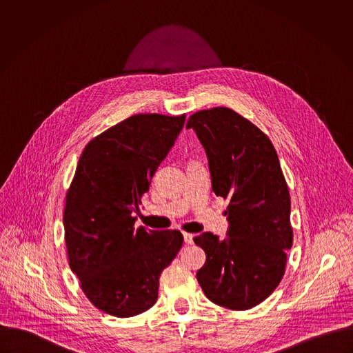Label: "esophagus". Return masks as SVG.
Returning <instances> with one entry per match:
<instances>
[{
    "label": "esophagus",
    "mask_w": 353,
    "mask_h": 353,
    "mask_svg": "<svg viewBox=\"0 0 353 353\" xmlns=\"http://www.w3.org/2000/svg\"><path fill=\"white\" fill-rule=\"evenodd\" d=\"M183 238H185V243H186V245H192V243H193V235H192V234L183 232Z\"/></svg>",
    "instance_id": "esophagus-1"
}]
</instances>
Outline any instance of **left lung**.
<instances>
[{"mask_svg": "<svg viewBox=\"0 0 353 353\" xmlns=\"http://www.w3.org/2000/svg\"><path fill=\"white\" fill-rule=\"evenodd\" d=\"M209 160L212 190L228 200V238L212 232L194 238L206 254L197 280L210 302L249 310L280 284L292 248L291 197L269 137L228 107L190 115Z\"/></svg>", "mask_w": 353, "mask_h": 353, "instance_id": "obj_1", "label": "left lung"}]
</instances>
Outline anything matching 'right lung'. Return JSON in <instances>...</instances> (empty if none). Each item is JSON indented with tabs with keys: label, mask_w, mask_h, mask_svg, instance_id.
<instances>
[{
	"label": "right lung",
	"mask_w": 353,
	"mask_h": 353,
	"mask_svg": "<svg viewBox=\"0 0 353 353\" xmlns=\"http://www.w3.org/2000/svg\"><path fill=\"white\" fill-rule=\"evenodd\" d=\"M186 115L136 114L94 137L81 152L65 196L69 266L103 312L129 318L157 301L159 277L183 245L176 230L134 228L148 192Z\"/></svg>",
	"instance_id": "1"
}]
</instances>
